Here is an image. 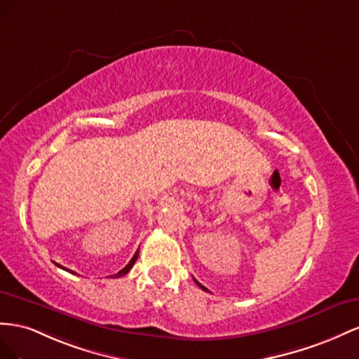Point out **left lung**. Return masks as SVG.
I'll list each match as a JSON object with an SVG mask.
<instances>
[{"mask_svg":"<svg viewBox=\"0 0 359 359\" xmlns=\"http://www.w3.org/2000/svg\"><path fill=\"white\" fill-rule=\"evenodd\" d=\"M194 281H196V283H197V285H198V287H201V289H203V290H206V292H209V290H208V289H206V287H204V285H201V284H200V283H198V281H197V280H196V278H194Z\"/></svg>","mask_w":359,"mask_h":359,"instance_id":"obj_1","label":"left lung"}]
</instances>
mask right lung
<instances>
[{"label": "right lung", "instance_id": "right-lung-1", "mask_svg": "<svg viewBox=\"0 0 359 359\" xmlns=\"http://www.w3.org/2000/svg\"><path fill=\"white\" fill-rule=\"evenodd\" d=\"M138 254H140V251L137 250V252L134 254V257H132V259H130V262H129V263H128V264L125 266V268H123V269H121L120 272H117L116 275H111V276H112V278H120V276H123V275H126V273H128V272H129V271L132 269V266H134V264H135V262H137V259H138ZM55 264H57V263H55ZM57 266H58V268H61V269H65V271H69V269L63 268V266H60V264H57ZM69 272H70V273H75L74 271H69Z\"/></svg>", "mask_w": 359, "mask_h": 359}]
</instances>
